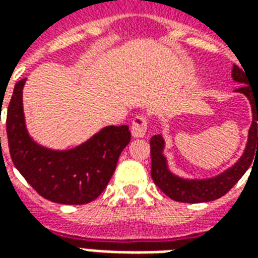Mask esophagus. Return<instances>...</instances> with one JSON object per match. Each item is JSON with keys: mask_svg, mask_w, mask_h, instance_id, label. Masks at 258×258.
I'll list each match as a JSON object with an SVG mask.
<instances>
[{"mask_svg": "<svg viewBox=\"0 0 258 258\" xmlns=\"http://www.w3.org/2000/svg\"><path fill=\"white\" fill-rule=\"evenodd\" d=\"M148 130V120L145 116H135L131 124V134L134 138H144Z\"/></svg>", "mask_w": 258, "mask_h": 258, "instance_id": "esophagus-1", "label": "esophagus"}]
</instances>
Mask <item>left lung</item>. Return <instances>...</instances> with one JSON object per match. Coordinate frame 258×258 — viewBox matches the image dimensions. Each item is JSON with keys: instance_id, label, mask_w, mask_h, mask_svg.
Returning <instances> with one entry per match:
<instances>
[{"instance_id": "left-lung-1", "label": "left lung", "mask_w": 258, "mask_h": 258, "mask_svg": "<svg viewBox=\"0 0 258 258\" xmlns=\"http://www.w3.org/2000/svg\"><path fill=\"white\" fill-rule=\"evenodd\" d=\"M242 69L233 64L232 80L235 83L244 84L240 85L238 90H235V92L243 94L249 99L253 121L247 133V142L244 146L243 153L231 167H228L227 170L210 178L179 177L168 168L167 157L164 156L166 142H164L163 135H153L151 138V175L153 182L167 195L170 199L175 202H184V203H202V202L216 200L227 194L247 171V168L253 162L254 153L255 155L258 153V91L253 90L250 85H247L249 83Z\"/></svg>"}]
</instances>
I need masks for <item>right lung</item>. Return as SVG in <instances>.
Here are the masks:
<instances>
[{
  "label": "right lung",
  "mask_w": 258,
  "mask_h": 258,
  "mask_svg": "<svg viewBox=\"0 0 258 258\" xmlns=\"http://www.w3.org/2000/svg\"><path fill=\"white\" fill-rule=\"evenodd\" d=\"M25 84L26 79L16 83L7 112L9 153L15 167L37 194L53 203L85 205L95 200L112 178L120 153L130 144L128 125H106L70 149L42 146L26 127Z\"/></svg>",
  "instance_id": "obj_1"
}]
</instances>
